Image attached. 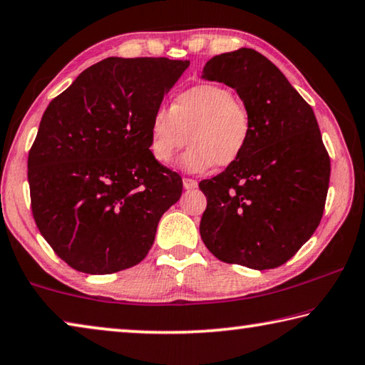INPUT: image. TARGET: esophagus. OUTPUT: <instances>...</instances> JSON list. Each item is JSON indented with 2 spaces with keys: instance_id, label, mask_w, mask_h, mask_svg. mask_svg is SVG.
<instances>
[{
  "instance_id": "34e87169",
  "label": "esophagus",
  "mask_w": 365,
  "mask_h": 365,
  "mask_svg": "<svg viewBox=\"0 0 365 365\" xmlns=\"http://www.w3.org/2000/svg\"><path fill=\"white\" fill-rule=\"evenodd\" d=\"M197 187V182L193 178H183V188L185 190H193Z\"/></svg>"
}]
</instances>
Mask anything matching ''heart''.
Listing matches in <instances>:
<instances>
[{"label": "heart", "mask_w": 365, "mask_h": 365, "mask_svg": "<svg viewBox=\"0 0 365 365\" xmlns=\"http://www.w3.org/2000/svg\"><path fill=\"white\" fill-rule=\"evenodd\" d=\"M250 109L222 85L200 83L175 96L172 106H158L150 117V150L160 164H169L187 143L180 168L205 172L214 164L227 168L250 145Z\"/></svg>", "instance_id": "obj_1"}]
</instances>
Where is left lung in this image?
<instances>
[{
	"mask_svg": "<svg viewBox=\"0 0 365 365\" xmlns=\"http://www.w3.org/2000/svg\"><path fill=\"white\" fill-rule=\"evenodd\" d=\"M237 91L252 133L237 163L200 182V233L224 262L265 270L292 259L320 224L330 180L312 108L274 63L251 48L209 59L202 76Z\"/></svg>",
	"mask_w": 365,
	"mask_h": 365,
	"instance_id": "left-lung-1",
	"label": "left lung"
}]
</instances>
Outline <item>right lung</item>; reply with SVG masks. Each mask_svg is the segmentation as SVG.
Masks as SVG:
<instances>
[{
  "instance_id": "right-lung-1",
  "label": "right lung",
  "mask_w": 365,
  "mask_h": 365,
  "mask_svg": "<svg viewBox=\"0 0 365 365\" xmlns=\"http://www.w3.org/2000/svg\"><path fill=\"white\" fill-rule=\"evenodd\" d=\"M190 61L108 58L48 104L29 153L32 212L72 269L91 275L137 265L182 177L150 150V117Z\"/></svg>"
}]
</instances>
